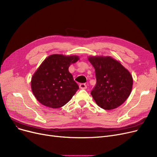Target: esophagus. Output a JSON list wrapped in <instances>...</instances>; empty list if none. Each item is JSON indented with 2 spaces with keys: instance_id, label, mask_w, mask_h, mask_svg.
Returning <instances> with one entry per match:
<instances>
[{
  "instance_id": "obj_1",
  "label": "esophagus",
  "mask_w": 157,
  "mask_h": 157,
  "mask_svg": "<svg viewBox=\"0 0 157 157\" xmlns=\"http://www.w3.org/2000/svg\"><path fill=\"white\" fill-rule=\"evenodd\" d=\"M79 87H80V89L85 90V89L87 88V86H86V84H84V83H81V84H80V85H79Z\"/></svg>"
}]
</instances>
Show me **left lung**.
Returning <instances> with one entry per match:
<instances>
[{"label":"left lung","instance_id":"left-lung-1","mask_svg":"<svg viewBox=\"0 0 157 157\" xmlns=\"http://www.w3.org/2000/svg\"><path fill=\"white\" fill-rule=\"evenodd\" d=\"M88 60L95 70L97 82L91 94L97 105L105 110L121 105L131 92V73L110 56H90Z\"/></svg>","mask_w":157,"mask_h":157}]
</instances>
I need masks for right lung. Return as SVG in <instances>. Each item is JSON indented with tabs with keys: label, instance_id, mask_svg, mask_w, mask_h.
Segmentation results:
<instances>
[{
	"label": "right lung",
	"instance_id": "obj_1",
	"mask_svg": "<svg viewBox=\"0 0 157 157\" xmlns=\"http://www.w3.org/2000/svg\"><path fill=\"white\" fill-rule=\"evenodd\" d=\"M77 56L52 55L37 69L31 80L32 93L40 103L50 108L66 105L78 90V86L69 72Z\"/></svg>",
	"mask_w": 157,
	"mask_h": 157
}]
</instances>
